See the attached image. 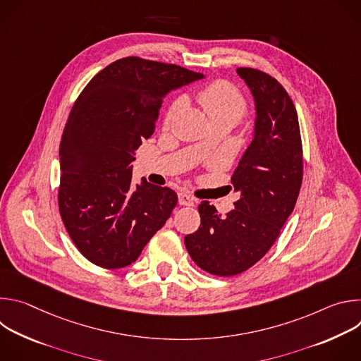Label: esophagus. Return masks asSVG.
<instances>
[{
	"label": "esophagus",
	"mask_w": 361,
	"mask_h": 361,
	"mask_svg": "<svg viewBox=\"0 0 361 361\" xmlns=\"http://www.w3.org/2000/svg\"><path fill=\"white\" fill-rule=\"evenodd\" d=\"M194 202H195V200L191 195L184 194V192L178 194V204L180 205H194Z\"/></svg>",
	"instance_id": "esophagus-1"
}]
</instances>
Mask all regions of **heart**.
Instances as JSON below:
<instances>
[{"label": "heart", "instance_id": "heart-1", "mask_svg": "<svg viewBox=\"0 0 361 361\" xmlns=\"http://www.w3.org/2000/svg\"><path fill=\"white\" fill-rule=\"evenodd\" d=\"M197 99L207 113L212 123L237 124L247 110V102L243 94L227 81H214L201 88ZM184 107V97L176 98L167 113V121H171L176 114Z\"/></svg>", "mask_w": 361, "mask_h": 361}]
</instances>
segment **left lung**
<instances>
[{"label":"left lung","instance_id":"obj_1","mask_svg":"<svg viewBox=\"0 0 361 361\" xmlns=\"http://www.w3.org/2000/svg\"><path fill=\"white\" fill-rule=\"evenodd\" d=\"M255 106L252 140L231 183L240 198L226 217L201 201V224L184 243L194 263L214 276H235L277 240L293 213L302 181V148L295 107L283 85L254 68H237Z\"/></svg>","mask_w":361,"mask_h":361}]
</instances>
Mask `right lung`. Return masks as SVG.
Returning a JSON list of instances; mask_svg holds the SVG:
<instances>
[{
    "mask_svg": "<svg viewBox=\"0 0 361 361\" xmlns=\"http://www.w3.org/2000/svg\"><path fill=\"white\" fill-rule=\"evenodd\" d=\"M204 78L180 66L126 57L85 85L60 144L59 207L80 252L102 269L134 263L171 216L177 194L131 181L134 154L156 128L164 97Z\"/></svg>",
    "mask_w": 361,
    "mask_h": 361,
    "instance_id": "add662e5",
    "label": "right lung"
}]
</instances>
